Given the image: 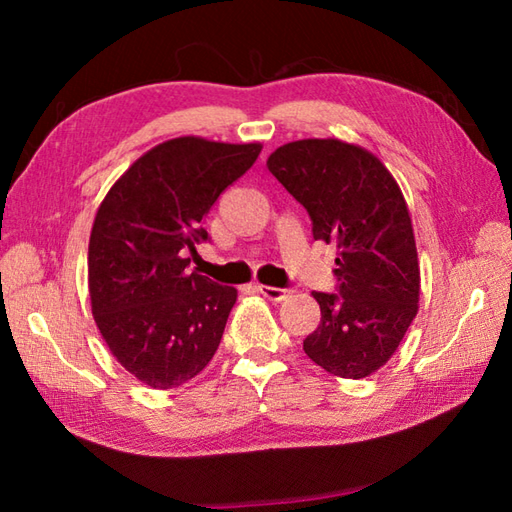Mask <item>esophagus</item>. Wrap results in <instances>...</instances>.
Instances as JSON below:
<instances>
[{
  "instance_id": "1",
  "label": "esophagus",
  "mask_w": 512,
  "mask_h": 512,
  "mask_svg": "<svg viewBox=\"0 0 512 512\" xmlns=\"http://www.w3.org/2000/svg\"><path fill=\"white\" fill-rule=\"evenodd\" d=\"M257 290L270 301H284L290 297V288H273V286H257Z\"/></svg>"
}]
</instances>
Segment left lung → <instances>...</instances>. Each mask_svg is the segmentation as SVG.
Returning a JSON list of instances; mask_svg holds the SVG:
<instances>
[{
    "mask_svg": "<svg viewBox=\"0 0 512 512\" xmlns=\"http://www.w3.org/2000/svg\"><path fill=\"white\" fill-rule=\"evenodd\" d=\"M266 165L308 211L314 239L339 248L336 292H312L321 321L303 352L334 376L374 374L398 350L420 299L416 239L400 187L374 154L336 138L295 140Z\"/></svg>",
    "mask_w": 512,
    "mask_h": 512,
    "instance_id": "left-lung-1",
    "label": "left lung"
}]
</instances>
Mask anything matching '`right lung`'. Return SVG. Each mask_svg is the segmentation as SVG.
<instances>
[{"instance_id":"add662e5","label":"right lung","mask_w":512,"mask_h":512,"mask_svg":"<svg viewBox=\"0 0 512 512\" xmlns=\"http://www.w3.org/2000/svg\"><path fill=\"white\" fill-rule=\"evenodd\" d=\"M262 145L182 136L140 156L107 191L88 250L92 314L129 374L154 389L198 376L222 341L237 290L189 273L200 226Z\"/></svg>"}]
</instances>
